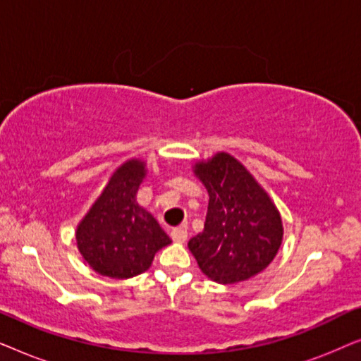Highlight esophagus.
Listing matches in <instances>:
<instances>
[{
  "label": "esophagus",
  "instance_id": "esophagus-1",
  "mask_svg": "<svg viewBox=\"0 0 361 361\" xmlns=\"http://www.w3.org/2000/svg\"><path fill=\"white\" fill-rule=\"evenodd\" d=\"M171 236H172V240L177 241V243H184V241L187 240V230L184 228V226H176V228H172Z\"/></svg>",
  "mask_w": 361,
  "mask_h": 361
}]
</instances>
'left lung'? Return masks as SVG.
I'll return each instance as SVG.
<instances>
[{"label": "left lung", "mask_w": 361, "mask_h": 361, "mask_svg": "<svg viewBox=\"0 0 361 361\" xmlns=\"http://www.w3.org/2000/svg\"><path fill=\"white\" fill-rule=\"evenodd\" d=\"M195 174L210 197L204 231L189 240L202 273L220 284L261 273L283 241L279 212L268 194L226 152L199 162Z\"/></svg>", "instance_id": "8db88e82"}]
</instances>
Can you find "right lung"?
I'll return each instance as SVG.
<instances>
[{
    "label": "right lung",
    "instance_id": "right-lung-1",
    "mask_svg": "<svg viewBox=\"0 0 361 361\" xmlns=\"http://www.w3.org/2000/svg\"><path fill=\"white\" fill-rule=\"evenodd\" d=\"M142 177V162H125L78 225V250L98 274L126 279L145 273L156 251L171 243L154 216L136 202Z\"/></svg>",
    "mask_w": 361,
    "mask_h": 361
}]
</instances>
